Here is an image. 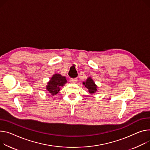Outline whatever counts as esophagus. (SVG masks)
I'll return each instance as SVG.
<instances>
[{
	"label": "esophagus",
	"mask_w": 150,
	"mask_h": 150,
	"mask_svg": "<svg viewBox=\"0 0 150 150\" xmlns=\"http://www.w3.org/2000/svg\"><path fill=\"white\" fill-rule=\"evenodd\" d=\"M77 81V78H71V82L72 83H75Z\"/></svg>",
	"instance_id": "1"
}]
</instances>
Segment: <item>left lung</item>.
<instances>
[{
    "label": "left lung",
    "mask_w": 150,
    "mask_h": 150,
    "mask_svg": "<svg viewBox=\"0 0 150 150\" xmlns=\"http://www.w3.org/2000/svg\"><path fill=\"white\" fill-rule=\"evenodd\" d=\"M83 84L88 90V92L91 94L94 93L97 91V86L94 84L93 80L90 77L87 79L86 82L83 83Z\"/></svg>",
    "instance_id": "obj_1"
}]
</instances>
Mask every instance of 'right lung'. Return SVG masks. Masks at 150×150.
<instances>
[{
	"label": "right lung",
	"mask_w": 150,
	"mask_h": 150,
	"mask_svg": "<svg viewBox=\"0 0 150 150\" xmlns=\"http://www.w3.org/2000/svg\"><path fill=\"white\" fill-rule=\"evenodd\" d=\"M66 82L67 81L64 76L56 74L51 78V80L47 86V89L51 95L54 96L59 92L60 88L63 87Z\"/></svg>",
	"instance_id": "right-lung-1"
}]
</instances>
